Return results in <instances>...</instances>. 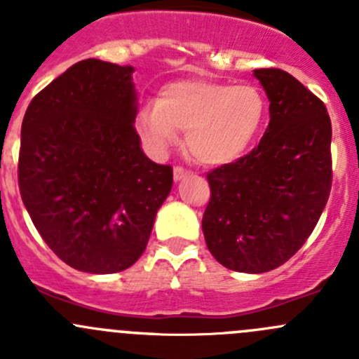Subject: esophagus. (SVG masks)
<instances>
[{
    "label": "esophagus",
    "instance_id": "esophagus-1",
    "mask_svg": "<svg viewBox=\"0 0 359 359\" xmlns=\"http://www.w3.org/2000/svg\"><path fill=\"white\" fill-rule=\"evenodd\" d=\"M187 175H191V172H187L182 166H175V168H173V180H175V182H180V180L186 179Z\"/></svg>",
    "mask_w": 359,
    "mask_h": 359
}]
</instances>
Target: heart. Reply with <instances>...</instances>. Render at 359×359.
Returning a JSON list of instances; mask_svg holds the SVG:
<instances>
[{"label":"heart","mask_w":359,"mask_h":359,"mask_svg":"<svg viewBox=\"0 0 359 359\" xmlns=\"http://www.w3.org/2000/svg\"><path fill=\"white\" fill-rule=\"evenodd\" d=\"M266 118V100L252 85L184 79L166 85L156 106L140 107L137 133L154 153H165L186 132L194 159L220 166L240 159L255 142Z\"/></svg>","instance_id":"1"}]
</instances>
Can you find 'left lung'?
Listing matches in <instances>:
<instances>
[{
	"instance_id": "8db88e82",
	"label": "left lung",
	"mask_w": 359,
	"mask_h": 359,
	"mask_svg": "<svg viewBox=\"0 0 359 359\" xmlns=\"http://www.w3.org/2000/svg\"><path fill=\"white\" fill-rule=\"evenodd\" d=\"M269 99L259 146L206 175V247L217 262L260 274L287 262L323 213L332 187V123L327 107L281 69H255Z\"/></svg>"
}]
</instances>
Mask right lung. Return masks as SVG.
<instances>
[{
    "mask_svg": "<svg viewBox=\"0 0 359 359\" xmlns=\"http://www.w3.org/2000/svg\"><path fill=\"white\" fill-rule=\"evenodd\" d=\"M132 66L86 59L29 104L20 196L45 243L67 266L112 274L139 260L173 172L144 154Z\"/></svg>",
    "mask_w": 359,
    "mask_h": 359,
    "instance_id": "right-lung-1",
    "label": "right lung"
}]
</instances>
